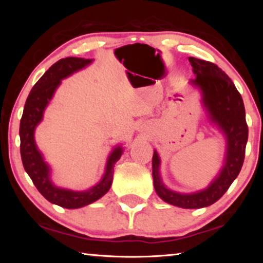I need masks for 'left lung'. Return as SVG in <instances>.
<instances>
[{
    "label": "left lung",
    "mask_w": 263,
    "mask_h": 263,
    "mask_svg": "<svg viewBox=\"0 0 263 263\" xmlns=\"http://www.w3.org/2000/svg\"><path fill=\"white\" fill-rule=\"evenodd\" d=\"M196 78L191 84L202 92L203 105L211 122L217 124L226 138V155L221 171L206 189L194 194H180L162 183L160 158L154 151L152 168L154 188L166 203L183 209H201L211 205L224 195L241 171L248 139V126L242 97L225 72L210 61L189 57Z\"/></svg>",
    "instance_id": "left-lung-1"
}]
</instances>
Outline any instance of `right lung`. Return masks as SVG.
Returning <instances> with one entry per match:
<instances>
[{
	"instance_id": "right-lung-1",
	"label": "right lung",
	"mask_w": 263,
	"mask_h": 263,
	"mask_svg": "<svg viewBox=\"0 0 263 263\" xmlns=\"http://www.w3.org/2000/svg\"><path fill=\"white\" fill-rule=\"evenodd\" d=\"M91 61L92 59L69 57L52 65L31 89L21 119V157L25 172L32 180L35 188L48 202L66 209L86 206L108 193L111 183H112L115 163L121 159L123 153V148L121 146H117L109 155L105 173L99 183L88 190L74 191L59 188L52 183L51 169L44 161L43 154L39 152L37 145H35L34 130L38 124L42 122L44 111L52 100L57 88L61 83V80L84 68L89 64H91Z\"/></svg>"
}]
</instances>
